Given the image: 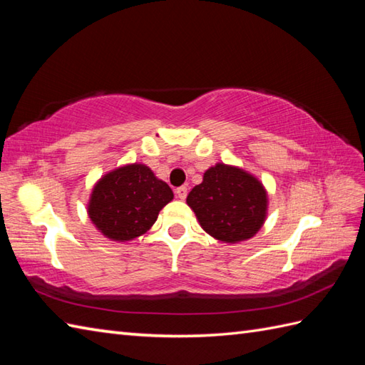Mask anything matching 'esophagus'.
Returning a JSON list of instances; mask_svg holds the SVG:
<instances>
[{"label":"esophagus","mask_w":365,"mask_h":365,"mask_svg":"<svg viewBox=\"0 0 365 365\" xmlns=\"http://www.w3.org/2000/svg\"><path fill=\"white\" fill-rule=\"evenodd\" d=\"M175 195H177V197L180 199V200H185V197H187V195H188L187 187H178V188L175 190Z\"/></svg>","instance_id":"1"}]
</instances>
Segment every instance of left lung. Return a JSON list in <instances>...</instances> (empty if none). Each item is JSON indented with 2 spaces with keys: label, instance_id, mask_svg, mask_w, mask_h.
<instances>
[{
  "label": "left lung",
  "instance_id": "8db88e82",
  "mask_svg": "<svg viewBox=\"0 0 365 365\" xmlns=\"http://www.w3.org/2000/svg\"><path fill=\"white\" fill-rule=\"evenodd\" d=\"M187 204L208 235L234 245L252 238L263 226L268 192L247 170L216 163L190 191Z\"/></svg>",
  "mask_w": 365,
  "mask_h": 365
}]
</instances>
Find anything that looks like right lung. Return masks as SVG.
<instances>
[{
  "instance_id": "right-lung-1",
  "label": "right lung",
  "mask_w": 365,
  "mask_h": 365,
  "mask_svg": "<svg viewBox=\"0 0 365 365\" xmlns=\"http://www.w3.org/2000/svg\"><path fill=\"white\" fill-rule=\"evenodd\" d=\"M174 199L166 182L143 163H131L105 174L92 188L88 215L111 242H131L149 230L163 207Z\"/></svg>"
}]
</instances>
